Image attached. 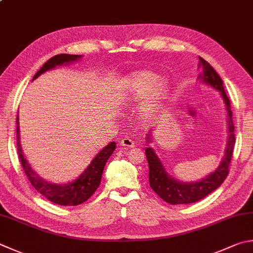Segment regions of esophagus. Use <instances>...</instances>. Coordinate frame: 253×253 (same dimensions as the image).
<instances>
[{"label":"esophagus","instance_id":"esophagus-1","mask_svg":"<svg viewBox=\"0 0 253 253\" xmlns=\"http://www.w3.org/2000/svg\"><path fill=\"white\" fill-rule=\"evenodd\" d=\"M120 144H121L123 147H126V149H132V147L135 146V145H134V142H133V140L130 139V137H125V139L121 140Z\"/></svg>","mask_w":253,"mask_h":253}]
</instances>
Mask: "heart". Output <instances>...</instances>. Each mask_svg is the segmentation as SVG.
Listing matches in <instances>:
<instances>
[{
  "mask_svg": "<svg viewBox=\"0 0 253 253\" xmlns=\"http://www.w3.org/2000/svg\"><path fill=\"white\" fill-rule=\"evenodd\" d=\"M147 91H150L147 103L153 108L165 97L168 84L162 79L157 80V76L152 71H137L126 79L121 90V98L123 101H133L142 98Z\"/></svg>",
  "mask_w": 253,
  "mask_h": 253,
  "instance_id": "b5f03b06",
  "label": "heart"
}]
</instances>
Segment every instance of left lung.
Here are the masks:
<instances>
[{"label": "left lung", "instance_id": "left-lung-1", "mask_svg": "<svg viewBox=\"0 0 253 253\" xmlns=\"http://www.w3.org/2000/svg\"><path fill=\"white\" fill-rule=\"evenodd\" d=\"M199 66H201L203 70L201 79L206 84H211L212 88L219 90L223 101H225L226 109L228 111V118H229L228 119L229 137H228L225 157H223L220 165L218 166V169L211 175L195 183H183L171 178L168 174V171L165 170L159 157L154 153L153 149L147 147L145 150V155L147 163H149V180L151 188L163 201L171 205L196 203L217 189L223 183V180L226 179L228 174H229V166L233 153V147H235V126H233L232 121L230 100L225 92V89H223L222 79L219 77L216 70L202 57H199Z\"/></svg>", "mask_w": 253, "mask_h": 253}]
</instances>
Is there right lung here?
I'll return each instance as SVG.
<instances>
[{"label":"right lung","mask_w":253,"mask_h":253,"mask_svg":"<svg viewBox=\"0 0 253 253\" xmlns=\"http://www.w3.org/2000/svg\"><path fill=\"white\" fill-rule=\"evenodd\" d=\"M82 56L78 55H68V54H60L51 57L46 63L42 65V67L37 71L36 75L33 77V80L36 79L38 76L42 75L45 71L56 67L58 65L68 64L70 61H75ZM16 143H17V153L20 156L21 164L23 169L25 171L28 180L33 185L38 193L42 194L45 198L48 199L51 203L61 205V206H77L84 203L85 201L92 196V194L96 192L99 187L100 182H101L102 171L106 165L107 161L109 160L116 150V143L111 142L102 149L96 157L92 160L91 163L89 164L87 169H84V173L79 177L74 180L73 183L65 184V185H57L50 184L46 180L42 179L32 168L28 165L27 161L23 155V152L20 144V126H18V114L16 117Z\"/></svg>","instance_id":"obj_1"}]
</instances>
